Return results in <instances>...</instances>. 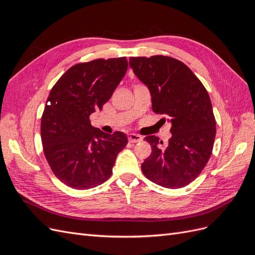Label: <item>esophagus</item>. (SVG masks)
<instances>
[{"label":"esophagus","mask_w":255,"mask_h":255,"mask_svg":"<svg viewBox=\"0 0 255 255\" xmlns=\"http://www.w3.org/2000/svg\"><path fill=\"white\" fill-rule=\"evenodd\" d=\"M141 140H142V137L141 136L137 135V134H128V141L129 142L134 143V142H139Z\"/></svg>","instance_id":"obj_1"}]
</instances>
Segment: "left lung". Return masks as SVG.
Segmentation results:
<instances>
[{"label": "left lung", "instance_id": "1", "mask_svg": "<svg viewBox=\"0 0 255 255\" xmlns=\"http://www.w3.org/2000/svg\"><path fill=\"white\" fill-rule=\"evenodd\" d=\"M129 67L148 87L153 112L171 123L172 136L166 146L156 136L144 137L152 152L141 170L159 186H186L212 155L216 121L210 96L190 69L172 57H130Z\"/></svg>", "mask_w": 255, "mask_h": 255}]
</instances>
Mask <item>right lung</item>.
Returning <instances> with one entry per match:
<instances>
[{
    "mask_svg": "<svg viewBox=\"0 0 255 255\" xmlns=\"http://www.w3.org/2000/svg\"><path fill=\"white\" fill-rule=\"evenodd\" d=\"M127 70L126 57L96 59L72 66L52 88L41 118V141L53 173L67 186L94 188L112 175L128 137L92 127L89 116L102 110Z\"/></svg>",
    "mask_w": 255,
    "mask_h": 255,
    "instance_id": "1",
    "label": "right lung"
}]
</instances>
